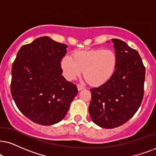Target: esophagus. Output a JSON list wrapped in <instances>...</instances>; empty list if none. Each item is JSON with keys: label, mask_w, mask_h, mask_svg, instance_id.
Returning a JSON list of instances; mask_svg holds the SVG:
<instances>
[{"label": "esophagus", "mask_w": 156, "mask_h": 156, "mask_svg": "<svg viewBox=\"0 0 156 156\" xmlns=\"http://www.w3.org/2000/svg\"><path fill=\"white\" fill-rule=\"evenodd\" d=\"M77 88H78V90H83L84 88V87L83 86H81V85H78V86H77Z\"/></svg>", "instance_id": "1"}]
</instances>
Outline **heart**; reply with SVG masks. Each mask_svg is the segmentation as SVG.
Here are the masks:
<instances>
[{
  "label": "heart",
  "instance_id": "obj_1",
  "mask_svg": "<svg viewBox=\"0 0 156 156\" xmlns=\"http://www.w3.org/2000/svg\"><path fill=\"white\" fill-rule=\"evenodd\" d=\"M117 66V56L112 50L78 51L73 57L66 55L61 60L64 76L74 80L83 71L85 79L90 86H99L109 80Z\"/></svg>",
  "mask_w": 156,
  "mask_h": 156
}]
</instances>
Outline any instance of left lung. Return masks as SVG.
<instances>
[{
  "label": "left lung",
  "instance_id": "8db88e82",
  "mask_svg": "<svg viewBox=\"0 0 156 156\" xmlns=\"http://www.w3.org/2000/svg\"><path fill=\"white\" fill-rule=\"evenodd\" d=\"M112 42L117 56V68L107 82L90 88L88 106L92 121L106 129L122 125L137 112L143 98L145 76L138 52L120 39Z\"/></svg>",
  "mask_w": 156,
  "mask_h": 156
}]
</instances>
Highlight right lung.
I'll use <instances>...</instances> for the list:
<instances>
[{
	"instance_id": "right-lung-1",
	"label": "right lung",
	"mask_w": 156,
	"mask_h": 156,
	"mask_svg": "<svg viewBox=\"0 0 156 156\" xmlns=\"http://www.w3.org/2000/svg\"><path fill=\"white\" fill-rule=\"evenodd\" d=\"M66 44L49 37L23 45L11 70V95L18 109L31 121L52 125L66 116L78 94L76 85L61 76Z\"/></svg>"
}]
</instances>
